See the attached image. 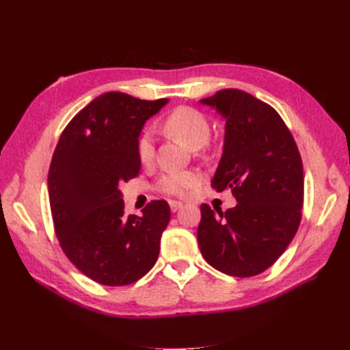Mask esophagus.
<instances>
[{
  "label": "esophagus",
  "instance_id": "esophagus-1",
  "mask_svg": "<svg viewBox=\"0 0 350 350\" xmlns=\"http://www.w3.org/2000/svg\"><path fill=\"white\" fill-rule=\"evenodd\" d=\"M170 207H171V211H173V212H177L179 209H182L183 203L176 202V200H171V202H170Z\"/></svg>",
  "mask_w": 350,
  "mask_h": 350
}]
</instances>
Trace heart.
<instances>
[{"mask_svg": "<svg viewBox=\"0 0 350 350\" xmlns=\"http://www.w3.org/2000/svg\"><path fill=\"white\" fill-rule=\"evenodd\" d=\"M163 128L192 150L204 146L212 131L207 116L192 107H179L171 111L163 122ZM137 156L143 165H148L154 159V135L152 129H144L139 133ZM197 182L198 176L192 171H168L158 180V189L163 194L183 197Z\"/></svg>", "mask_w": 350, "mask_h": 350, "instance_id": "heart-1", "label": "heart"}]
</instances>
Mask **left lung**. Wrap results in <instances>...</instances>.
<instances>
[{"mask_svg": "<svg viewBox=\"0 0 350 350\" xmlns=\"http://www.w3.org/2000/svg\"><path fill=\"white\" fill-rule=\"evenodd\" d=\"M226 117L224 153L212 188L232 191L233 209L202 204L198 247L215 269L248 278L271 267L298 232L304 204L302 159L271 105L236 88L202 100Z\"/></svg>", "mask_w": 350, "mask_h": 350, "instance_id": "left-lung-1", "label": "left lung"}]
</instances>
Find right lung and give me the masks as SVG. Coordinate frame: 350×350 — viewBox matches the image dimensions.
I'll return each mask as SVG.
<instances>
[{
	"label": "right lung",
	"mask_w": 350,
	"mask_h": 350,
	"mask_svg": "<svg viewBox=\"0 0 350 350\" xmlns=\"http://www.w3.org/2000/svg\"><path fill=\"white\" fill-rule=\"evenodd\" d=\"M167 102L102 94L66 126L52 156L48 191L58 243L99 284H132L158 260L168 203L153 200L143 217L126 215L118 185L139 176V132Z\"/></svg>",
	"instance_id": "add662e5"
}]
</instances>
